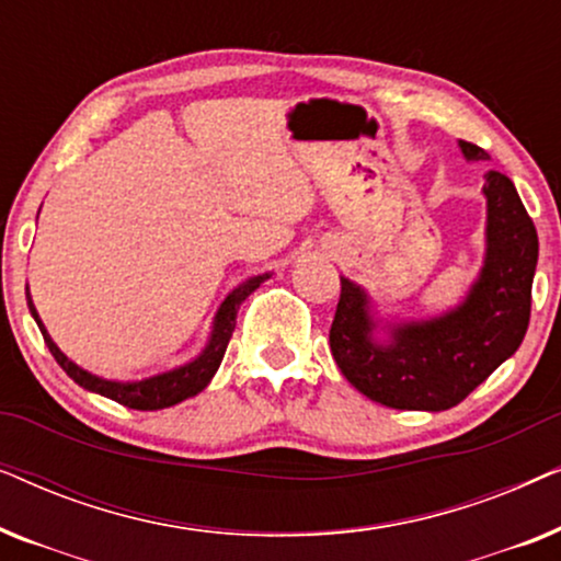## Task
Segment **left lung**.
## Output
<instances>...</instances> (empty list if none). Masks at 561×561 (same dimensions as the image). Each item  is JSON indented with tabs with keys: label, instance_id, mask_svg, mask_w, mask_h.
Returning a JSON list of instances; mask_svg holds the SVG:
<instances>
[{
	"label": "left lung",
	"instance_id": "obj_1",
	"mask_svg": "<svg viewBox=\"0 0 561 561\" xmlns=\"http://www.w3.org/2000/svg\"><path fill=\"white\" fill-rule=\"evenodd\" d=\"M459 148L467 160H488L478 145L462 140ZM482 191L488 196V255L459 309L396 327L393 340L378 344L365 290L342 278L329 347L344 378L370 401L403 411H447L524 342L539 237L508 175L488 171Z\"/></svg>",
	"mask_w": 561,
	"mask_h": 561
}]
</instances>
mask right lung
I'll list each match as a JSON object with an SVG mask.
<instances>
[{
    "label": "right lung",
    "mask_w": 561,
    "mask_h": 561,
    "mask_svg": "<svg viewBox=\"0 0 561 561\" xmlns=\"http://www.w3.org/2000/svg\"><path fill=\"white\" fill-rule=\"evenodd\" d=\"M267 278H271V275L265 273V275H257V278L244 280L240 288H234L232 294L225 298V304H221L217 311V319H214L211 340H209V344H206V350L202 352V355L194 359V363L175 367V370H171V373L156 375V378L137 380V382H117V380L96 378V375H91L83 370V367L71 363V359H68L64 352L53 344L48 332H45L43 321H41V317H37L33 301H30V294H27V306H30V313H33L37 321V327H41L43 340H45V344H48L50 355L56 357V363L60 367H64L68 378H73L81 388L94 390V393H102L106 398H112V401L127 405V409L158 411V409H168V405L186 401V398L202 393V390L209 386L214 373L219 370L221 357H225V352H227V344H229V340H232L237 311H240L244 298H248L252 290H255L260 283Z\"/></svg>",
    "instance_id": "add662e5"
}]
</instances>
